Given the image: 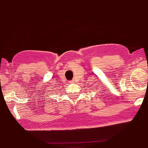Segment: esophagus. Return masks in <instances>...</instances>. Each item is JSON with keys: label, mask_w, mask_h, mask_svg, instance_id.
<instances>
[{"label": "esophagus", "mask_w": 148, "mask_h": 148, "mask_svg": "<svg viewBox=\"0 0 148 148\" xmlns=\"http://www.w3.org/2000/svg\"><path fill=\"white\" fill-rule=\"evenodd\" d=\"M73 82H74V81H70L69 83H70V84H72V83H73Z\"/></svg>", "instance_id": "obj_1"}]
</instances>
